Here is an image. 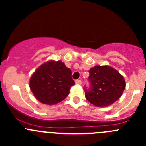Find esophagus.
I'll use <instances>...</instances> for the list:
<instances>
[{
  "label": "esophagus",
  "instance_id": "obj_1",
  "mask_svg": "<svg viewBox=\"0 0 146 146\" xmlns=\"http://www.w3.org/2000/svg\"><path fill=\"white\" fill-rule=\"evenodd\" d=\"M75 83L77 85H81L82 84V81L80 80H75Z\"/></svg>",
  "mask_w": 146,
  "mask_h": 146
}]
</instances>
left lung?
<instances>
[{
    "instance_id": "1",
    "label": "left lung",
    "mask_w": 146,
    "mask_h": 146,
    "mask_svg": "<svg viewBox=\"0 0 146 146\" xmlns=\"http://www.w3.org/2000/svg\"><path fill=\"white\" fill-rule=\"evenodd\" d=\"M88 72L90 88H84L89 102L96 107H106L121 97L126 82L118 71L108 66H96Z\"/></svg>"
}]
</instances>
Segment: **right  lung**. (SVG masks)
<instances>
[{
  "label": "right lung",
  "mask_w": 146,
  "mask_h": 146,
  "mask_svg": "<svg viewBox=\"0 0 146 146\" xmlns=\"http://www.w3.org/2000/svg\"><path fill=\"white\" fill-rule=\"evenodd\" d=\"M74 84L72 71L60 60H50L40 66L29 82L35 97L43 104L50 105L64 100Z\"/></svg>",
  "instance_id": "obj_1"
}]
</instances>
